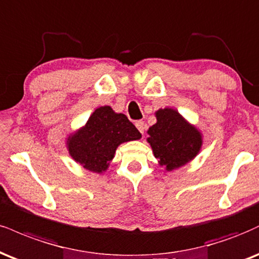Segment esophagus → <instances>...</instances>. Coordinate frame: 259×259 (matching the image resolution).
Listing matches in <instances>:
<instances>
[{"mask_svg": "<svg viewBox=\"0 0 259 259\" xmlns=\"http://www.w3.org/2000/svg\"><path fill=\"white\" fill-rule=\"evenodd\" d=\"M135 125H136V127H138V129H139V132L141 133L142 135H143V133H145V123H143L142 120H138V121H136V123H135Z\"/></svg>", "mask_w": 259, "mask_h": 259, "instance_id": "obj_1", "label": "esophagus"}]
</instances>
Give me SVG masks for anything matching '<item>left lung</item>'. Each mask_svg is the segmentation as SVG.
I'll use <instances>...</instances> for the list:
<instances>
[{
    "instance_id": "left-lung-1",
    "label": "left lung",
    "mask_w": 259,
    "mask_h": 259,
    "mask_svg": "<svg viewBox=\"0 0 259 259\" xmlns=\"http://www.w3.org/2000/svg\"><path fill=\"white\" fill-rule=\"evenodd\" d=\"M157 123L147 130V142L160 166L172 171L197 157L202 146L201 133L174 108L155 112Z\"/></svg>"
}]
</instances>
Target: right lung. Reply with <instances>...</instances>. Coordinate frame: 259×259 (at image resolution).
Here are the masks:
<instances>
[{
	"label": "right lung",
	"instance_id": "add662e5",
	"mask_svg": "<svg viewBox=\"0 0 259 259\" xmlns=\"http://www.w3.org/2000/svg\"><path fill=\"white\" fill-rule=\"evenodd\" d=\"M140 139L141 134L125 114L101 106L93 112L85 125L68 135L66 146L76 163L102 174L110 166L118 146Z\"/></svg>",
	"mask_w": 259,
	"mask_h": 259
}]
</instances>
